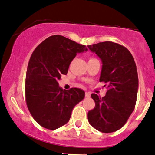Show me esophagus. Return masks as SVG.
Wrapping results in <instances>:
<instances>
[{
    "label": "esophagus",
    "instance_id": "obj_1",
    "mask_svg": "<svg viewBox=\"0 0 155 155\" xmlns=\"http://www.w3.org/2000/svg\"><path fill=\"white\" fill-rule=\"evenodd\" d=\"M85 97H86V98H89V97H90V93H88V92H86V93H85Z\"/></svg>",
    "mask_w": 155,
    "mask_h": 155
}]
</instances>
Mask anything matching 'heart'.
Returning a JSON list of instances; mask_svg holds the SVG:
<instances>
[{"label":"heart","mask_w":155,"mask_h":155,"mask_svg":"<svg viewBox=\"0 0 155 155\" xmlns=\"http://www.w3.org/2000/svg\"><path fill=\"white\" fill-rule=\"evenodd\" d=\"M90 59H93V58H90Z\"/></svg>","instance_id":"obj_1"}]
</instances>
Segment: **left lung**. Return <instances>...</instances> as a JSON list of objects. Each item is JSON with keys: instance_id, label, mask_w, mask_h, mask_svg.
<instances>
[{"instance_id": "1", "label": "left lung", "mask_w": 155, "mask_h": 155, "mask_svg": "<svg viewBox=\"0 0 155 155\" xmlns=\"http://www.w3.org/2000/svg\"><path fill=\"white\" fill-rule=\"evenodd\" d=\"M88 48L101 59L100 82L107 88L102 98L91 95L95 107L88 112V120L99 131L112 133L126 124L134 110L138 90L136 64L129 50L117 43L104 41Z\"/></svg>"}]
</instances>
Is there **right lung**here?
I'll use <instances>...</instances> for the list:
<instances>
[{
  "label": "right lung",
  "mask_w": 155,
  "mask_h": 155,
  "mask_svg": "<svg viewBox=\"0 0 155 155\" xmlns=\"http://www.w3.org/2000/svg\"><path fill=\"white\" fill-rule=\"evenodd\" d=\"M81 45L62 35L50 36L36 47L28 65L26 104L38 124L55 130L69 120L72 109L85 97L81 89L62 90L58 80L66 75L77 53L87 51Z\"/></svg>",
  "instance_id": "right-lung-1"
}]
</instances>
